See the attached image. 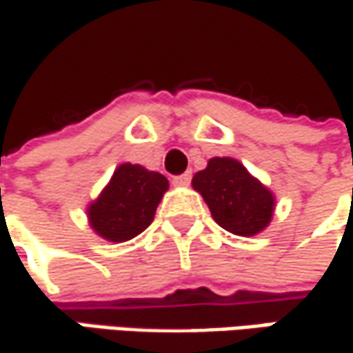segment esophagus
Masks as SVG:
<instances>
[{
  "instance_id": "1",
  "label": "esophagus",
  "mask_w": 353,
  "mask_h": 353,
  "mask_svg": "<svg viewBox=\"0 0 353 353\" xmlns=\"http://www.w3.org/2000/svg\"><path fill=\"white\" fill-rule=\"evenodd\" d=\"M174 185H190V181H192V174L190 172H185V174H181V176H176L174 179Z\"/></svg>"
}]
</instances>
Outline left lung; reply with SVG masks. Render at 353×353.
<instances>
[{
	"label": "left lung",
	"mask_w": 353,
	"mask_h": 353,
	"mask_svg": "<svg viewBox=\"0 0 353 353\" xmlns=\"http://www.w3.org/2000/svg\"><path fill=\"white\" fill-rule=\"evenodd\" d=\"M192 185L202 194L212 218L232 234L254 236L271 222L272 192L232 157H212L206 170L194 176Z\"/></svg>",
	"instance_id": "8db88e82"
}]
</instances>
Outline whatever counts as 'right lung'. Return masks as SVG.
<instances>
[{"instance_id": "obj_1", "label": "right lung", "mask_w": 353, "mask_h": 353, "mask_svg": "<svg viewBox=\"0 0 353 353\" xmlns=\"http://www.w3.org/2000/svg\"><path fill=\"white\" fill-rule=\"evenodd\" d=\"M170 181L143 165L121 163L101 196L88 206L90 228L109 242H127L153 222Z\"/></svg>"}]
</instances>
